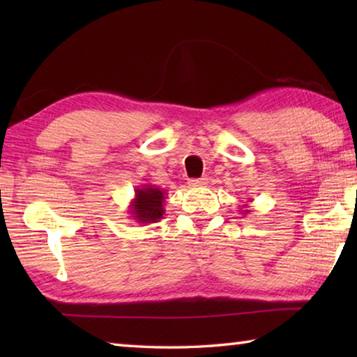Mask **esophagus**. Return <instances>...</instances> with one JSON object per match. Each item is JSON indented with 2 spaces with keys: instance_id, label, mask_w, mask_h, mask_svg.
I'll use <instances>...</instances> for the list:
<instances>
[{
  "instance_id": "34e87169",
  "label": "esophagus",
  "mask_w": 357,
  "mask_h": 357,
  "mask_svg": "<svg viewBox=\"0 0 357 357\" xmlns=\"http://www.w3.org/2000/svg\"><path fill=\"white\" fill-rule=\"evenodd\" d=\"M190 187H204L208 184V178H200V179H192L190 181Z\"/></svg>"
}]
</instances>
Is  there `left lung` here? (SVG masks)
<instances>
[{"label":"left lung","instance_id":"left-lung-1","mask_svg":"<svg viewBox=\"0 0 357 357\" xmlns=\"http://www.w3.org/2000/svg\"><path fill=\"white\" fill-rule=\"evenodd\" d=\"M250 213V209L249 208H247V204H244V206H243V209H241V214H249Z\"/></svg>","mask_w":357,"mask_h":357}]
</instances>
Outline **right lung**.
Wrapping results in <instances>:
<instances>
[{"label":"right lung","instance_id":"obj_1","mask_svg":"<svg viewBox=\"0 0 357 357\" xmlns=\"http://www.w3.org/2000/svg\"><path fill=\"white\" fill-rule=\"evenodd\" d=\"M167 190H162L153 184H142L135 189V195L129 204L132 220L137 223H155L164 217Z\"/></svg>","mask_w":357,"mask_h":357}]
</instances>
